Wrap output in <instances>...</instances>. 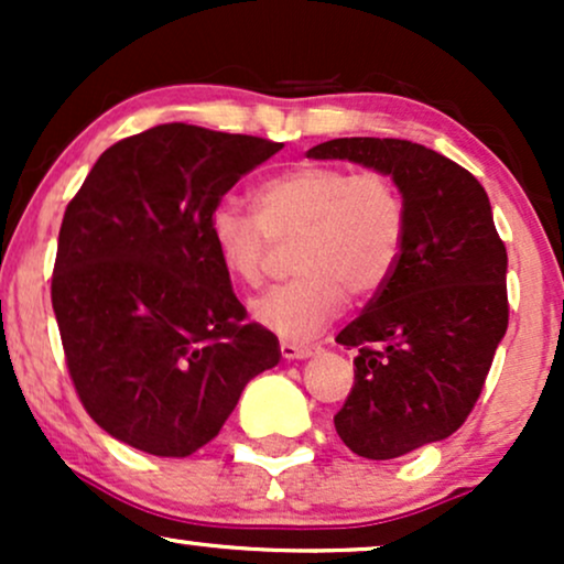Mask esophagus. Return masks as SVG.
Returning a JSON list of instances; mask_svg holds the SVG:
<instances>
[{
    "mask_svg": "<svg viewBox=\"0 0 564 564\" xmlns=\"http://www.w3.org/2000/svg\"><path fill=\"white\" fill-rule=\"evenodd\" d=\"M318 352V347L315 345H296V341H281V355L286 360H304L310 358V355Z\"/></svg>",
    "mask_w": 564,
    "mask_h": 564,
    "instance_id": "esophagus-1",
    "label": "esophagus"
}]
</instances>
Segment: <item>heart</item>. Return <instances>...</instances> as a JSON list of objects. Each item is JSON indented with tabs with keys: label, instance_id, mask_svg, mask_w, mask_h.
<instances>
[{
	"label": "heart",
	"instance_id": "obj_1",
	"mask_svg": "<svg viewBox=\"0 0 564 564\" xmlns=\"http://www.w3.org/2000/svg\"><path fill=\"white\" fill-rule=\"evenodd\" d=\"M254 217L219 204L209 241L232 281L257 286L268 268L270 238H294V281L251 302L262 328L307 341L341 313L347 291L368 296L390 281L403 251L405 206L387 174L334 164H304L264 180L251 193Z\"/></svg>",
	"mask_w": 564,
	"mask_h": 564
}]
</instances>
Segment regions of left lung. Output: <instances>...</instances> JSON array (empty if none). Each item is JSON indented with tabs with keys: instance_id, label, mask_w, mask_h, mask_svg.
I'll return each instance as SVG.
<instances>
[{
	"instance_id": "1",
	"label": "left lung",
	"mask_w": 564,
	"mask_h": 564,
	"mask_svg": "<svg viewBox=\"0 0 564 564\" xmlns=\"http://www.w3.org/2000/svg\"><path fill=\"white\" fill-rule=\"evenodd\" d=\"M307 156L364 164L403 196L398 268L336 336L358 358L334 426L358 456H405L453 435L480 398L509 323L507 246L485 187L419 142L339 138Z\"/></svg>"
}]
</instances>
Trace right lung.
I'll list each match as a JSON object with an SVG mask.
<instances>
[{
	"label": "right lung",
	"mask_w": 564,
	"mask_h": 564,
	"mask_svg": "<svg viewBox=\"0 0 564 564\" xmlns=\"http://www.w3.org/2000/svg\"><path fill=\"white\" fill-rule=\"evenodd\" d=\"M281 148L159 124L108 148L70 198L53 310L76 394L111 437L191 456L281 360L278 336L246 323L206 228L225 193Z\"/></svg>",
	"instance_id": "right-lung-1"
}]
</instances>
